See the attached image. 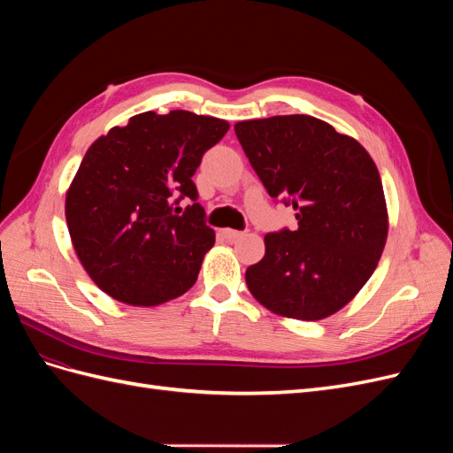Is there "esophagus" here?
<instances>
[{
	"instance_id": "1",
	"label": "esophagus",
	"mask_w": 453,
	"mask_h": 453,
	"mask_svg": "<svg viewBox=\"0 0 453 453\" xmlns=\"http://www.w3.org/2000/svg\"><path fill=\"white\" fill-rule=\"evenodd\" d=\"M223 236L226 238V240H238V238H242L243 236V232H240V230H230V228H225L223 230Z\"/></svg>"
}]
</instances>
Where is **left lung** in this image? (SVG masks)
<instances>
[{"label":"left lung","instance_id":"obj_1","mask_svg":"<svg viewBox=\"0 0 453 453\" xmlns=\"http://www.w3.org/2000/svg\"><path fill=\"white\" fill-rule=\"evenodd\" d=\"M245 157L298 226L265 236L245 272L251 295L285 318H328L372 276L388 240V208L374 160L349 135L310 115L242 120Z\"/></svg>","mask_w":453,"mask_h":453}]
</instances>
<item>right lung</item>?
Wrapping results in <instances>:
<instances>
[{"label":"right lung","mask_w":453,"mask_h":453,"mask_svg":"<svg viewBox=\"0 0 453 453\" xmlns=\"http://www.w3.org/2000/svg\"><path fill=\"white\" fill-rule=\"evenodd\" d=\"M228 122L190 111H145L96 140L65 195L75 253L104 293L157 306L195 285L215 243L193 175ZM191 200L181 216L174 205Z\"/></svg>","instance_id":"right-lung-1"}]
</instances>
